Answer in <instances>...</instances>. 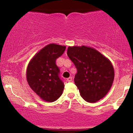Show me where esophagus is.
<instances>
[{
  "mask_svg": "<svg viewBox=\"0 0 133 133\" xmlns=\"http://www.w3.org/2000/svg\"><path fill=\"white\" fill-rule=\"evenodd\" d=\"M72 78L71 77H69V78L67 79V81H68V82H71L72 81Z\"/></svg>",
  "mask_w": 133,
  "mask_h": 133,
  "instance_id": "34e87169",
  "label": "esophagus"
}]
</instances>
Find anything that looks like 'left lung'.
I'll return each instance as SVG.
<instances>
[{
  "instance_id": "8db88e82",
  "label": "left lung",
  "mask_w": 133,
  "mask_h": 133,
  "mask_svg": "<svg viewBox=\"0 0 133 133\" xmlns=\"http://www.w3.org/2000/svg\"><path fill=\"white\" fill-rule=\"evenodd\" d=\"M67 54L77 69L74 82L81 96L91 103L103 99L111 89L114 79L110 60L86 45L69 46Z\"/></svg>"
}]
</instances>
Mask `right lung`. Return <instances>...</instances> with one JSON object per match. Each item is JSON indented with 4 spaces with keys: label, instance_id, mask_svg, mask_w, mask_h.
<instances>
[{
    "label": "right lung",
    "instance_id": "1",
    "mask_svg": "<svg viewBox=\"0 0 133 133\" xmlns=\"http://www.w3.org/2000/svg\"><path fill=\"white\" fill-rule=\"evenodd\" d=\"M65 45L49 44L30 59L26 70L29 86L44 101L54 102L62 95L64 88L59 77L56 60L64 52Z\"/></svg>",
    "mask_w": 133,
    "mask_h": 133
}]
</instances>
